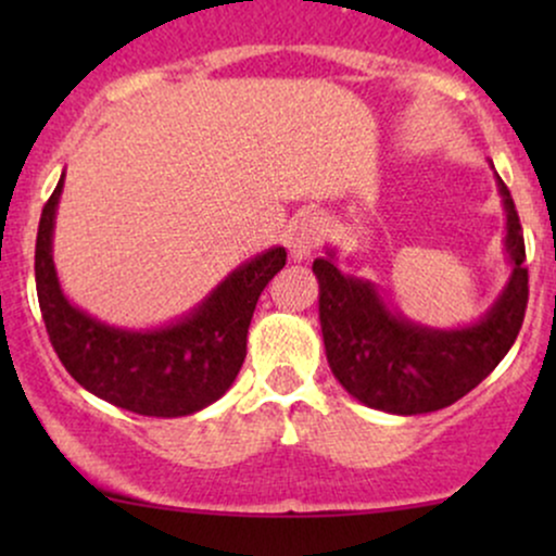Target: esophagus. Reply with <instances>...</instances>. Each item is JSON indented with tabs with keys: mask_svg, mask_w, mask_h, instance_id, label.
Returning <instances> with one entry per match:
<instances>
[{
	"mask_svg": "<svg viewBox=\"0 0 556 556\" xmlns=\"http://www.w3.org/2000/svg\"><path fill=\"white\" fill-rule=\"evenodd\" d=\"M321 219L314 214H303L292 222L287 229V248H290V256L295 261H305L311 253L316 251V245L321 242Z\"/></svg>",
	"mask_w": 556,
	"mask_h": 556,
	"instance_id": "esophagus-1",
	"label": "esophagus"
}]
</instances>
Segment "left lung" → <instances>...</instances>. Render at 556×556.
Instances as JSON below:
<instances>
[{
  "instance_id": "8db88e82",
  "label": "left lung",
  "mask_w": 556,
  "mask_h": 556,
  "mask_svg": "<svg viewBox=\"0 0 556 556\" xmlns=\"http://www.w3.org/2000/svg\"><path fill=\"white\" fill-rule=\"evenodd\" d=\"M494 169V164H491ZM504 208L507 285L478 321L437 329L389 308L379 285L344 274L337 251L314 261L318 321L331 374L363 405L392 416L442 410L481 384L518 340L528 303L526 242L507 185L496 175Z\"/></svg>"
}]
</instances>
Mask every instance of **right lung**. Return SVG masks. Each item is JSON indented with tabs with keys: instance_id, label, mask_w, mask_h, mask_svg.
Here are the masks:
<instances>
[{
	"instance_id": "obj_1",
	"label": "right lung",
	"mask_w": 556,
	"mask_h": 556,
	"mask_svg": "<svg viewBox=\"0 0 556 556\" xmlns=\"http://www.w3.org/2000/svg\"><path fill=\"white\" fill-rule=\"evenodd\" d=\"M62 188L65 172L38 222L36 292L67 374L96 397L138 416H193L219 400L238 379L253 311L285 266V248L248 258L175 321L149 329L114 327L78 308L56 277L54 222Z\"/></svg>"
}]
</instances>
